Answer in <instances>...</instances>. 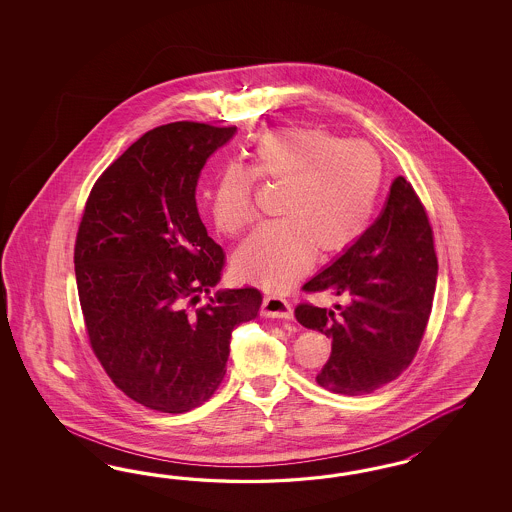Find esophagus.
<instances>
[{"label":"esophagus","instance_id":"esophagus-1","mask_svg":"<svg viewBox=\"0 0 512 512\" xmlns=\"http://www.w3.org/2000/svg\"><path fill=\"white\" fill-rule=\"evenodd\" d=\"M263 313L272 319H293V308L291 304L281 296H266L263 302Z\"/></svg>","mask_w":512,"mask_h":512}]
</instances>
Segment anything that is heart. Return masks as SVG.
<instances>
[{
    "instance_id": "obj_1",
    "label": "heart",
    "mask_w": 512,
    "mask_h": 512,
    "mask_svg": "<svg viewBox=\"0 0 512 512\" xmlns=\"http://www.w3.org/2000/svg\"><path fill=\"white\" fill-rule=\"evenodd\" d=\"M249 157L251 169L227 165L210 191L217 229L236 234L255 214V180L283 184L281 217L259 225L234 253L240 278L283 291L310 270L317 248L338 253L368 229L383 184V161L368 142L281 127L264 133Z\"/></svg>"
}]
</instances>
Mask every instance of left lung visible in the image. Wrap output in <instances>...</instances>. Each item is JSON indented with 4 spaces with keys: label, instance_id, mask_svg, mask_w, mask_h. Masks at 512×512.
<instances>
[{
    "label": "left lung",
    "instance_id": "8db88e82",
    "mask_svg": "<svg viewBox=\"0 0 512 512\" xmlns=\"http://www.w3.org/2000/svg\"><path fill=\"white\" fill-rule=\"evenodd\" d=\"M435 281L432 225L413 186L398 176L372 227L302 287L349 298L347 306H336L338 313L296 306L300 325L332 340L315 381L334 394L360 396L398 379L419 351Z\"/></svg>",
    "mask_w": 512,
    "mask_h": 512
}]
</instances>
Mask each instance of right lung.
<instances>
[{
  "instance_id": "right-lung-1",
  "label": "right lung",
  "mask_w": 512,
  "mask_h": 512,
  "mask_svg": "<svg viewBox=\"0 0 512 512\" xmlns=\"http://www.w3.org/2000/svg\"><path fill=\"white\" fill-rule=\"evenodd\" d=\"M234 133L199 122L144 133L97 178L78 225L75 274L93 353L127 398L161 413L212 398L234 328L263 304L244 287L197 308L225 266L199 216L197 182Z\"/></svg>"
}]
</instances>
